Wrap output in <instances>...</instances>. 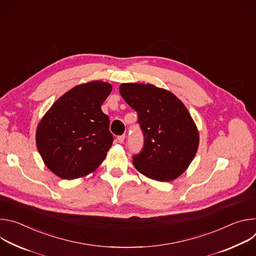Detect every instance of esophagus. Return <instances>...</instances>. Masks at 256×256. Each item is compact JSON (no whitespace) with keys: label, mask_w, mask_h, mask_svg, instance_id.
Wrapping results in <instances>:
<instances>
[{"label":"esophagus","mask_w":256,"mask_h":256,"mask_svg":"<svg viewBox=\"0 0 256 256\" xmlns=\"http://www.w3.org/2000/svg\"><path fill=\"white\" fill-rule=\"evenodd\" d=\"M124 138H126V136H124V134H122V136H118V142H120V144H122V142H124Z\"/></svg>","instance_id":"obj_1"}]
</instances>
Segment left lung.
Wrapping results in <instances>:
<instances>
[{"label":"left lung","instance_id":"left-lung-1","mask_svg":"<svg viewBox=\"0 0 256 256\" xmlns=\"http://www.w3.org/2000/svg\"><path fill=\"white\" fill-rule=\"evenodd\" d=\"M120 92L136 112L144 134L142 150L132 159L134 168L157 181L179 177L192 162L200 144L186 105L170 91L152 84L124 83Z\"/></svg>","mask_w":256,"mask_h":256}]
</instances>
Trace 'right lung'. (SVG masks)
<instances>
[{"label": "right lung", "instance_id": "obj_1", "mask_svg": "<svg viewBox=\"0 0 256 256\" xmlns=\"http://www.w3.org/2000/svg\"><path fill=\"white\" fill-rule=\"evenodd\" d=\"M112 90V84L103 81L78 85L60 96L40 122L36 147L56 176H87L105 159L114 136L101 105Z\"/></svg>", "mask_w": 256, "mask_h": 256}]
</instances>
